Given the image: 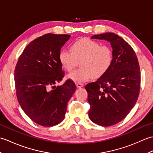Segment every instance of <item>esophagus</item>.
Wrapping results in <instances>:
<instances>
[{
	"label": "esophagus",
	"instance_id": "1",
	"mask_svg": "<svg viewBox=\"0 0 153 153\" xmlns=\"http://www.w3.org/2000/svg\"><path fill=\"white\" fill-rule=\"evenodd\" d=\"M76 87H77V88H82V87H83V83H76Z\"/></svg>",
	"mask_w": 153,
	"mask_h": 153
}]
</instances>
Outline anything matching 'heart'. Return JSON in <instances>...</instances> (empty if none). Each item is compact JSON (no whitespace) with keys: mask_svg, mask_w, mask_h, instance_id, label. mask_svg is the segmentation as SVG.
Listing matches in <instances>:
<instances>
[{"mask_svg":"<svg viewBox=\"0 0 153 153\" xmlns=\"http://www.w3.org/2000/svg\"><path fill=\"white\" fill-rule=\"evenodd\" d=\"M71 52L62 49L58 58L64 70H72L80 61L81 68L68 74V77L75 82L89 81L93 77L99 78L111 66L113 62V51L106 45L101 46L97 42L89 39H81L71 43Z\"/></svg>","mask_w":153,"mask_h":153,"instance_id":"1","label":"heart"}]
</instances>
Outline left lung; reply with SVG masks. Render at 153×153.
Masks as SVG:
<instances>
[{
    "instance_id": "1",
    "label": "left lung",
    "mask_w": 153,
    "mask_h": 153,
    "mask_svg": "<svg viewBox=\"0 0 153 153\" xmlns=\"http://www.w3.org/2000/svg\"><path fill=\"white\" fill-rule=\"evenodd\" d=\"M91 39L110 43L113 62L102 76L85 86L90 105L89 117L97 125L113 126L124 119L137 102L140 68L134 49L118 35L105 33L93 35Z\"/></svg>"
}]
</instances>
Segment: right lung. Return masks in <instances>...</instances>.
<instances>
[{
    "label": "right lung",
    "instance_id": "obj_1",
    "mask_svg": "<svg viewBox=\"0 0 153 153\" xmlns=\"http://www.w3.org/2000/svg\"><path fill=\"white\" fill-rule=\"evenodd\" d=\"M70 37L47 33L35 39L16 64L14 80L19 104L29 118L42 126L52 127L62 121L76 91L71 79L55 85L64 76L58 55Z\"/></svg>",
    "mask_w": 153,
    "mask_h": 153
}]
</instances>
